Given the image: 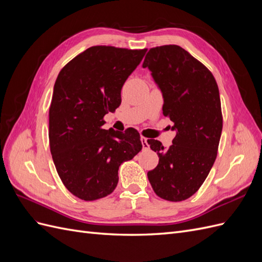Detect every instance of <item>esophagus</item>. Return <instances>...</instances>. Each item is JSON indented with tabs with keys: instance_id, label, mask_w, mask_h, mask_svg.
<instances>
[{
	"instance_id": "esophagus-1",
	"label": "esophagus",
	"mask_w": 262,
	"mask_h": 262,
	"mask_svg": "<svg viewBox=\"0 0 262 262\" xmlns=\"http://www.w3.org/2000/svg\"><path fill=\"white\" fill-rule=\"evenodd\" d=\"M141 142H142V147H143V149H148L149 145L147 143V139L144 137H141Z\"/></svg>"
}]
</instances>
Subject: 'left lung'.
<instances>
[{
	"instance_id": "left-lung-1",
	"label": "left lung",
	"mask_w": 262,
	"mask_h": 262,
	"mask_svg": "<svg viewBox=\"0 0 262 262\" xmlns=\"http://www.w3.org/2000/svg\"><path fill=\"white\" fill-rule=\"evenodd\" d=\"M142 67L161 91L163 114L176 131L168 148L147 141L160 157L147 178L162 199L186 200L202 186L217 155L223 128L219 87L210 71L176 45L149 49Z\"/></svg>"
}]
</instances>
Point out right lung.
<instances>
[{
  "label": "right lung",
  "instance_id": "right-lung-1",
  "mask_svg": "<svg viewBox=\"0 0 262 262\" xmlns=\"http://www.w3.org/2000/svg\"><path fill=\"white\" fill-rule=\"evenodd\" d=\"M146 49L110 46L86 49L63 68L49 108L52 160L69 191L85 201L112 193L119 166L142 149L139 132L102 129L104 117L121 104V89Z\"/></svg>",
  "mask_w": 262,
  "mask_h": 262
}]
</instances>
